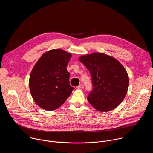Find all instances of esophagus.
Returning <instances> with one entry per match:
<instances>
[{
	"label": "esophagus",
	"mask_w": 153,
	"mask_h": 153,
	"mask_svg": "<svg viewBox=\"0 0 153 153\" xmlns=\"http://www.w3.org/2000/svg\"><path fill=\"white\" fill-rule=\"evenodd\" d=\"M77 88L78 89H82V88H84V86H83V85L80 84V85H79L78 86H77Z\"/></svg>",
	"instance_id": "obj_1"
}]
</instances>
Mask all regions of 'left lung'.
<instances>
[{"mask_svg": "<svg viewBox=\"0 0 153 153\" xmlns=\"http://www.w3.org/2000/svg\"><path fill=\"white\" fill-rule=\"evenodd\" d=\"M90 73L93 89L87 99L97 110L106 112L116 108L127 93L129 78L122 64L113 57L95 53L79 57Z\"/></svg>", "mask_w": 153, "mask_h": 153, "instance_id": "8db88e82", "label": "left lung"}]
</instances>
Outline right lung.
I'll use <instances>...</instances> for the list:
<instances>
[{
	"mask_svg": "<svg viewBox=\"0 0 153 153\" xmlns=\"http://www.w3.org/2000/svg\"><path fill=\"white\" fill-rule=\"evenodd\" d=\"M71 57V54L63 50H52L43 54L33 67L29 80L30 92L42 109L56 110L74 89L67 70Z\"/></svg>",
	"mask_w": 153,
	"mask_h": 153,
	"instance_id": "add662e5",
	"label": "right lung"
}]
</instances>
